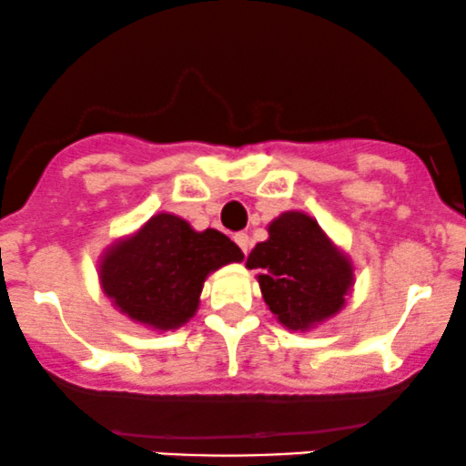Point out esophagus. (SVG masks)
<instances>
[{"instance_id":"34e87169","label":"esophagus","mask_w":466,"mask_h":466,"mask_svg":"<svg viewBox=\"0 0 466 466\" xmlns=\"http://www.w3.org/2000/svg\"><path fill=\"white\" fill-rule=\"evenodd\" d=\"M233 239H235V244H238V247L242 248L244 253L248 251V244H251V239H248V235H247V233H238V235H235Z\"/></svg>"}]
</instances>
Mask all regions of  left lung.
Listing matches in <instances>:
<instances>
[{
  "instance_id": "8db88e82",
  "label": "left lung",
  "mask_w": 466,
  "mask_h": 466,
  "mask_svg": "<svg viewBox=\"0 0 466 466\" xmlns=\"http://www.w3.org/2000/svg\"><path fill=\"white\" fill-rule=\"evenodd\" d=\"M268 238L248 253L260 268L262 299L282 328L309 332L337 316L352 294L354 265L314 218L287 210L267 227Z\"/></svg>"
}]
</instances>
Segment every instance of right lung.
Returning a JSON list of instances; mask_svg holds the SVG:
<instances>
[{
	"instance_id": "right-lung-1",
	"label": "right lung",
	"mask_w": 466,
	"mask_h": 466,
	"mask_svg": "<svg viewBox=\"0 0 466 466\" xmlns=\"http://www.w3.org/2000/svg\"><path fill=\"white\" fill-rule=\"evenodd\" d=\"M242 260L244 253L224 233L195 231L179 215L157 213L138 231L105 248L98 280L103 294L129 320L167 332L198 314L210 273Z\"/></svg>"
}]
</instances>
